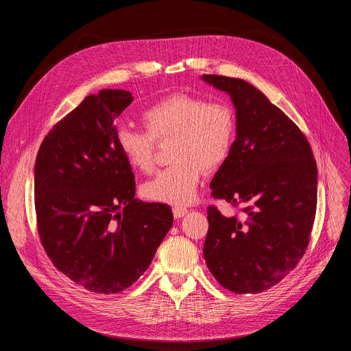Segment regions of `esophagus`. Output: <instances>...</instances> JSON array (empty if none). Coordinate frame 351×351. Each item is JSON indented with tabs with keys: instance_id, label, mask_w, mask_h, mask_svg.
<instances>
[{
	"instance_id": "1",
	"label": "esophagus",
	"mask_w": 351,
	"mask_h": 351,
	"mask_svg": "<svg viewBox=\"0 0 351 351\" xmlns=\"http://www.w3.org/2000/svg\"><path fill=\"white\" fill-rule=\"evenodd\" d=\"M172 212H173V216H175L176 219H179V217H183V216H185V215L188 213V209H186V208H182V206H175V208L172 209Z\"/></svg>"
}]
</instances>
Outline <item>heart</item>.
I'll list each match as a JSON object with an SVG mask.
<instances>
[{
    "label": "heart",
    "instance_id": "obj_1",
    "mask_svg": "<svg viewBox=\"0 0 351 351\" xmlns=\"http://www.w3.org/2000/svg\"><path fill=\"white\" fill-rule=\"evenodd\" d=\"M142 121L146 131L121 125L115 134L118 149L132 169L151 172L156 142L173 139V163L147 180L142 195L175 206L191 204L205 168H219L233 149L236 118L232 108L189 94H172L146 108Z\"/></svg>",
    "mask_w": 351,
    "mask_h": 351
}]
</instances>
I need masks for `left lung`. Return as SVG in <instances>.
I'll list each match as a JSON object with an SVG mask.
<instances>
[{"instance_id":"left-lung-1","label":"left lung","mask_w":351,"mask_h":351,"mask_svg":"<svg viewBox=\"0 0 351 351\" xmlns=\"http://www.w3.org/2000/svg\"><path fill=\"white\" fill-rule=\"evenodd\" d=\"M202 80L230 95L236 108L233 149L210 182L212 196L243 216L208 208L204 256L225 289L256 294L283 280L303 257L317 206V166L304 134L249 82Z\"/></svg>"}]
</instances>
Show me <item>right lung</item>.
<instances>
[{
    "label": "right lung",
    "instance_id": "add662e5",
    "mask_svg": "<svg viewBox=\"0 0 351 351\" xmlns=\"http://www.w3.org/2000/svg\"><path fill=\"white\" fill-rule=\"evenodd\" d=\"M134 97L88 95L52 126L34 169L36 228L53 266L89 291L115 294L149 267L173 223L165 204L135 199V178L117 145L115 119Z\"/></svg>",
    "mask_w": 351,
    "mask_h": 351
}]
</instances>
